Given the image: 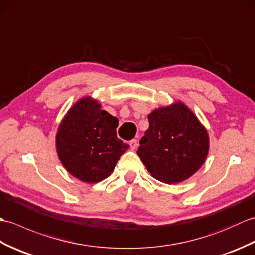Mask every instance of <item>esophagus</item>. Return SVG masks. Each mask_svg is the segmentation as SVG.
Here are the masks:
<instances>
[{"mask_svg": "<svg viewBox=\"0 0 255 255\" xmlns=\"http://www.w3.org/2000/svg\"><path fill=\"white\" fill-rule=\"evenodd\" d=\"M137 145H138V140L137 139H132V140H130V141H129V147H130L131 150L136 149Z\"/></svg>", "mask_w": 255, "mask_h": 255, "instance_id": "esophagus-1", "label": "esophagus"}]
</instances>
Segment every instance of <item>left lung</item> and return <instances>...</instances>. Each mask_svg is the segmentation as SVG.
I'll return each instance as SVG.
<instances>
[{
  "instance_id": "8db88e82",
  "label": "left lung",
  "mask_w": 255,
  "mask_h": 255,
  "mask_svg": "<svg viewBox=\"0 0 255 255\" xmlns=\"http://www.w3.org/2000/svg\"><path fill=\"white\" fill-rule=\"evenodd\" d=\"M148 119L137 154L150 174L172 184L198 171L208 154L209 137L194 113L178 102L154 110Z\"/></svg>"
}]
</instances>
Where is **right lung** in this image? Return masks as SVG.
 Returning a JSON list of instances; mask_svg holds the SVG:
<instances>
[{
    "mask_svg": "<svg viewBox=\"0 0 255 255\" xmlns=\"http://www.w3.org/2000/svg\"><path fill=\"white\" fill-rule=\"evenodd\" d=\"M118 119L92 97H83L70 108L59 126L56 147L69 173L85 183H97L111 175L129 148L117 138Z\"/></svg>",
    "mask_w": 255,
    "mask_h": 255,
    "instance_id": "obj_1",
    "label": "right lung"
}]
</instances>
